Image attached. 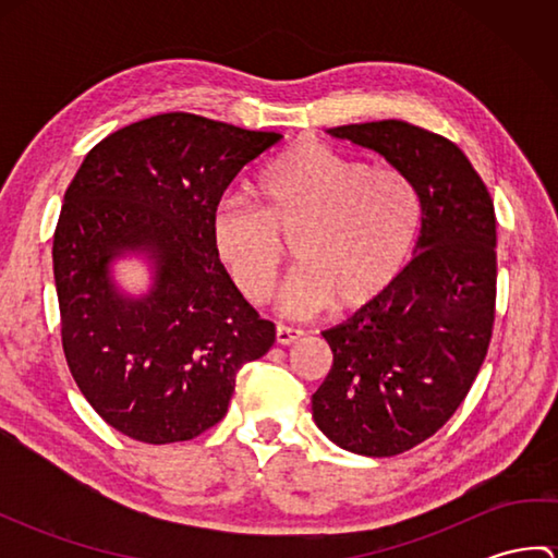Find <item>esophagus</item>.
<instances>
[{"label": "esophagus", "instance_id": "esophagus-1", "mask_svg": "<svg viewBox=\"0 0 558 558\" xmlns=\"http://www.w3.org/2000/svg\"><path fill=\"white\" fill-rule=\"evenodd\" d=\"M302 330L298 328H288V326H278L276 328V342L278 345H294V342L302 340Z\"/></svg>", "mask_w": 558, "mask_h": 558}]
</instances>
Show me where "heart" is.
I'll return each mask as SVG.
<instances>
[{
  "mask_svg": "<svg viewBox=\"0 0 558 558\" xmlns=\"http://www.w3.org/2000/svg\"><path fill=\"white\" fill-rule=\"evenodd\" d=\"M266 210L244 194L222 196L210 242L234 288L264 302L276 282L282 242L298 236L278 310L304 318L330 306L357 312L396 286L417 244L422 206L405 174L300 141L258 177Z\"/></svg>",
  "mask_w": 558,
  "mask_h": 558,
  "instance_id": "b5f03b06",
  "label": "heart"
}]
</instances>
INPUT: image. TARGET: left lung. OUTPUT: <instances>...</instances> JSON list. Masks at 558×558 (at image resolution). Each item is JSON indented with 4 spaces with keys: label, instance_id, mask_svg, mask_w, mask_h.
<instances>
[{
    "label": "left lung",
    "instance_id": "8db88e82",
    "mask_svg": "<svg viewBox=\"0 0 558 558\" xmlns=\"http://www.w3.org/2000/svg\"><path fill=\"white\" fill-rule=\"evenodd\" d=\"M330 136L378 153L417 189L414 256L381 300L324 330L333 352L312 414L336 446L388 458L422 444L465 400L487 354L496 302V216L456 144L400 120Z\"/></svg>",
    "mask_w": 558,
    "mask_h": 558
}]
</instances>
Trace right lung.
<instances>
[{"label": "right lung", "mask_w": 558, "mask_h": 558, "mask_svg": "<svg viewBox=\"0 0 558 558\" xmlns=\"http://www.w3.org/2000/svg\"><path fill=\"white\" fill-rule=\"evenodd\" d=\"M282 134L189 112L102 138L81 162L52 246L66 364L90 408L144 444L189 441L228 412L234 378L276 328L244 302L210 242V216L244 165ZM122 257L149 288L126 293Z\"/></svg>", "instance_id": "obj_1"}]
</instances>
